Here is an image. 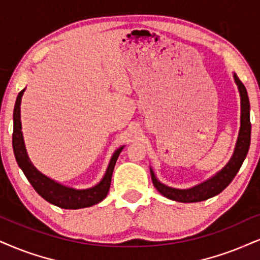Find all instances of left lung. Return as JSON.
I'll use <instances>...</instances> for the list:
<instances>
[{
  "instance_id": "obj_1",
  "label": "left lung",
  "mask_w": 260,
  "mask_h": 260,
  "mask_svg": "<svg viewBox=\"0 0 260 260\" xmlns=\"http://www.w3.org/2000/svg\"><path fill=\"white\" fill-rule=\"evenodd\" d=\"M234 79H235L240 91V98H241V126H240L239 137L236 141L233 156L230 158L228 164L219 172H217L213 177L189 189H176L162 184L156 179L154 172L150 169L153 184L156 190L165 198L179 201V203H199V201L207 200V199L223 191L239 172L243 160L248 153L249 145H251V120H249V100L247 90L235 73H234Z\"/></svg>"
}]
</instances>
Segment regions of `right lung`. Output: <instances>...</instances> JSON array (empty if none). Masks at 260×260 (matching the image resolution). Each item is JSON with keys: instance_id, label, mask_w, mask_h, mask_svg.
Segmentation results:
<instances>
[{"instance_id": "1", "label": "right lung", "mask_w": 260, "mask_h": 260, "mask_svg": "<svg viewBox=\"0 0 260 260\" xmlns=\"http://www.w3.org/2000/svg\"><path fill=\"white\" fill-rule=\"evenodd\" d=\"M25 89L18 94L17 101L14 106V113H13V150H14L15 159L19 168L22 170L24 175L26 176L32 187L38 194L41 195L48 203L55 205L57 207L66 208V210H77V208L90 207L92 205L101 203L104 199L107 197L108 190L111 187L112 174L117 161L118 156L123 150V147H119L112 155L110 164L106 170L104 178L101 179L100 183L94 187L88 189H73L70 187L57 183L54 179L47 177L42 172L35 168L25 148L24 137L21 133V120H20V105L21 98L24 94Z\"/></svg>"}]
</instances>
